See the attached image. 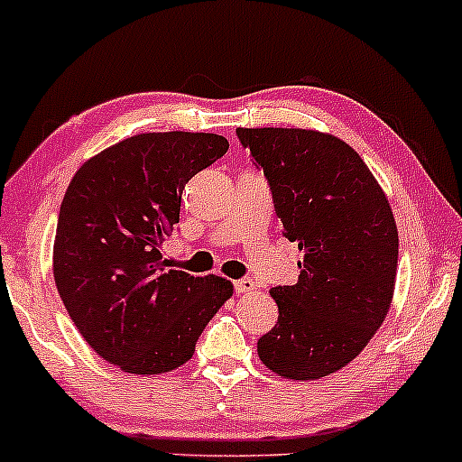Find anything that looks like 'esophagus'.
Instances as JSON below:
<instances>
[{
  "label": "esophagus",
  "instance_id": "1",
  "mask_svg": "<svg viewBox=\"0 0 462 462\" xmlns=\"http://www.w3.org/2000/svg\"><path fill=\"white\" fill-rule=\"evenodd\" d=\"M235 291L236 293H252V291H256V282L252 278H241L235 282Z\"/></svg>",
  "mask_w": 462,
  "mask_h": 462
}]
</instances>
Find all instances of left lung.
I'll list each match as a JSON object with an SVG mask.
<instances>
[{
    "label": "left lung",
    "mask_w": 462,
    "mask_h": 462,
    "mask_svg": "<svg viewBox=\"0 0 462 462\" xmlns=\"http://www.w3.org/2000/svg\"><path fill=\"white\" fill-rule=\"evenodd\" d=\"M267 178L282 235L304 261L293 286H273L278 321L258 356L291 380L346 367L383 326L393 300L397 227L386 195L346 141L300 128H238Z\"/></svg>",
    "instance_id": "obj_1"
}]
</instances>
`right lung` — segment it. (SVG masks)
<instances>
[{
  "instance_id": "add662e5",
  "label": "right lung",
  "mask_w": 462,
  "mask_h": 462,
  "mask_svg": "<svg viewBox=\"0 0 462 462\" xmlns=\"http://www.w3.org/2000/svg\"><path fill=\"white\" fill-rule=\"evenodd\" d=\"M227 147L206 132L136 134L84 162L69 184L56 289L84 341L121 371L178 369L232 298L230 280L169 269L161 254L180 221L184 184Z\"/></svg>"
}]
</instances>
